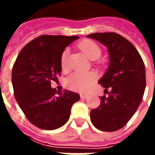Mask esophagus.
<instances>
[{
  "mask_svg": "<svg viewBox=\"0 0 155 155\" xmlns=\"http://www.w3.org/2000/svg\"><path fill=\"white\" fill-rule=\"evenodd\" d=\"M81 99H83V100H86L88 98L87 94H81Z\"/></svg>",
  "mask_w": 155,
  "mask_h": 155,
  "instance_id": "34e87169",
  "label": "esophagus"
}]
</instances>
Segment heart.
<instances>
[{"label":"heart","instance_id":"obj_1","mask_svg":"<svg viewBox=\"0 0 155 155\" xmlns=\"http://www.w3.org/2000/svg\"><path fill=\"white\" fill-rule=\"evenodd\" d=\"M78 47L85 56L91 61H95L101 56V50L100 46L95 42L91 40H85L81 41L78 45ZM68 51H63L61 58V65L62 70L66 69V59H67ZM96 80V75L93 72H80L76 71L70 74L66 80L65 84L69 89L76 91H85L91 87Z\"/></svg>","mask_w":155,"mask_h":155}]
</instances>
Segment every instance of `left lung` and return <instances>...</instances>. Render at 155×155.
Segmentation results:
<instances>
[{
  "label": "left lung",
  "mask_w": 155,
  "mask_h": 155,
  "mask_svg": "<svg viewBox=\"0 0 155 155\" xmlns=\"http://www.w3.org/2000/svg\"><path fill=\"white\" fill-rule=\"evenodd\" d=\"M87 37L106 46L110 54L107 71L99 81L108 96L100 97L101 104L91 111V120L98 130L116 131L128 123L142 101L146 85L144 64L136 48L117 33H93Z\"/></svg>",
  "instance_id": "left-lung-1"
}]
</instances>
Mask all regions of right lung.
<instances>
[{
    "instance_id": "obj_1",
    "label": "right lung",
    "mask_w": 155,
    "mask_h": 155,
    "mask_svg": "<svg viewBox=\"0 0 155 155\" xmlns=\"http://www.w3.org/2000/svg\"><path fill=\"white\" fill-rule=\"evenodd\" d=\"M79 36L41 35L29 42L12 68V85L15 100L27 120L35 126L56 130L66 123L72 105L80 94L64 90L56 94L51 87L61 74V54Z\"/></svg>"
}]
</instances>
